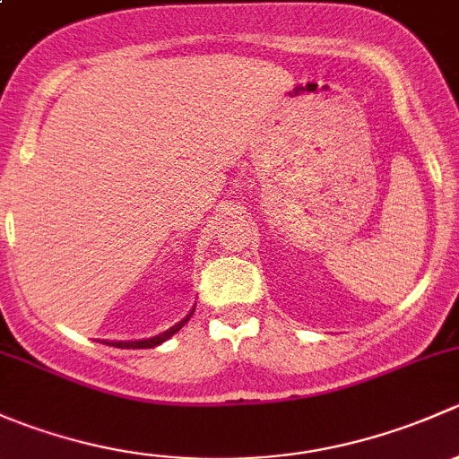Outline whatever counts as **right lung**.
Here are the masks:
<instances>
[{
    "mask_svg": "<svg viewBox=\"0 0 459 459\" xmlns=\"http://www.w3.org/2000/svg\"><path fill=\"white\" fill-rule=\"evenodd\" d=\"M193 311H195V308H193ZM193 311L188 313V316L184 317L182 322H178V324H175V326H170L169 331L160 333V335H155V337H148V340H135V342H106V344H108V346H117V349H152V346H160L161 342H166V340H169V337H173L175 333H178L179 328H182L184 324L188 322V319H191Z\"/></svg>",
    "mask_w": 459,
    "mask_h": 459,
    "instance_id": "right-lung-1",
    "label": "right lung"
}]
</instances>
